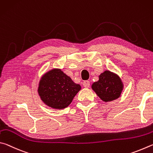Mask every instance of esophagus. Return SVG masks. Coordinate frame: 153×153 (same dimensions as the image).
<instances>
[{"label":"esophagus","instance_id":"1","mask_svg":"<svg viewBox=\"0 0 153 153\" xmlns=\"http://www.w3.org/2000/svg\"><path fill=\"white\" fill-rule=\"evenodd\" d=\"M82 84H83V86L86 88L89 87L90 86V82L89 81H85Z\"/></svg>","mask_w":153,"mask_h":153}]
</instances>
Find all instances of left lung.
Wrapping results in <instances>:
<instances>
[{
    "mask_svg": "<svg viewBox=\"0 0 153 153\" xmlns=\"http://www.w3.org/2000/svg\"><path fill=\"white\" fill-rule=\"evenodd\" d=\"M124 85L118 75L109 71L99 76V81L93 82L91 88L101 100L108 102L120 97Z\"/></svg>",
    "mask_w": 153,
    "mask_h": 153,
    "instance_id": "8db88e82",
    "label": "left lung"
}]
</instances>
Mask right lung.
I'll use <instances>...</instances> for the list:
<instances>
[{"mask_svg":"<svg viewBox=\"0 0 153 153\" xmlns=\"http://www.w3.org/2000/svg\"><path fill=\"white\" fill-rule=\"evenodd\" d=\"M81 89L60 69L54 68L42 76L37 91L45 105L57 109L66 108Z\"/></svg>","mask_w":153,"mask_h":153,"instance_id":"right-lung-1","label":"right lung"}]
</instances>
